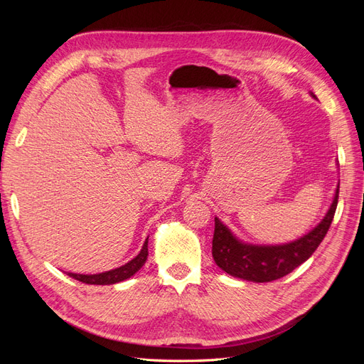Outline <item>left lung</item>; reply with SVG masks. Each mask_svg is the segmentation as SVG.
Masks as SVG:
<instances>
[{"mask_svg": "<svg viewBox=\"0 0 364 364\" xmlns=\"http://www.w3.org/2000/svg\"><path fill=\"white\" fill-rule=\"evenodd\" d=\"M311 97H314L311 94ZM316 98V97H314ZM338 183L325 217L311 230L282 245H252L240 240L222 220L215 217L213 257L223 272L252 282H270L299 267L322 243L334 218Z\"/></svg>", "mask_w": 364, "mask_h": 364, "instance_id": "obj_1", "label": "left lung"}]
</instances>
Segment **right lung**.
Returning a JSON list of instances; mask_svg holds the SVG:
<instances>
[{
  "instance_id": "add662e5",
  "label": "right lung",
  "mask_w": 364,
  "mask_h": 364,
  "mask_svg": "<svg viewBox=\"0 0 364 364\" xmlns=\"http://www.w3.org/2000/svg\"><path fill=\"white\" fill-rule=\"evenodd\" d=\"M147 255H149V238H146L144 245H142V249L139 250L138 255L130 259L129 262H126L124 266H119L117 269L107 270L103 273H95V274H82V273H71L68 272L67 274L77 281L85 282V284H91V285H111V284H117L121 281H126L144 266L147 261Z\"/></svg>"
}]
</instances>
